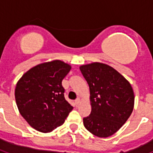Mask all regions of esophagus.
<instances>
[{
	"instance_id": "1",
	"label": "esophagus",
	"mask_w": 153,
	"mask_h": 153,
	"mask_svg": "<svg viewBox=\"0 0 153 153\" xmlns=\"http://www.w3.org/2000/svg\"><path fill=\"white\" fill-rule=\"evenodd\" d=\"M74 103H75V105H76V106H78L79 103H80V99H79V98H77L76 100L74 101Z\"/></svg>"
}]
</instances>
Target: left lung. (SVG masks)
<instances>
[{"label": "left lung", "mask_w": 153, "mask_h": 153, "mask_svg": "<svg viewBox=\"0 0 153 153\" xmlns=\"http://www.w3.org/2000/svg\"><path fill=\"white\" fill-rule=\"evenodd\" d=\"M79 69L89 85L91 105V114L83 118L84 126L96 137H110L133 112V87L122 74L105 63L94 62Z\"/></svg>", "instance_id": "obj_1"}]
</instances>
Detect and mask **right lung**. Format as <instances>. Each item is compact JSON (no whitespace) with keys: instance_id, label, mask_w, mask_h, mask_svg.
Listing matches in <instances>:
<instances>
[{"instance_id":"obj_1","label":"right lung","mask_w":153,"mask_h":153,"mask_svg":"<svg viewBox=\"0 0 153 153\" xmlns=\"http://www.w3.org/2000/svg\"><path fill=\"white\" fill-rule=\"evenodd\" d=\"M71 66L55 59L32 67L18 80L15 99L21 116L41 133H51L64 123L73 107L62 86Z\"/></svg>"}]
</instances>
